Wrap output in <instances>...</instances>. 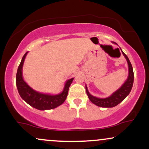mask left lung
Segmentation results:
<instances>
[{
	"label": "left lung",
	"instance_id": "obj_1",
	"mask_svg": "<svg viewBox=\"0 0 149 149\" xmlns=\"http://www.w3.org/2000/svg\"><path fill=\"white\" fill-rule=\"evenodd\" d=\"M113 43L118 45L117 43L113 42ZM121 52L126 59L128 65V76L127 80L125 81V83L122 85L119 89H118L116 91L111 94L109 97H105V98H99V97H95L92 95L88 91V89L87 85H85L87 95L89 97V100L91 101L92 103L100 107L103 108H112L117 106L121 102H123L125 99L128 96V95L130 92L132 88L133 82H134V72H133L132 66L130 61L128 59L127 56L123 52L120 48Z\"/></svg>",
	"mask_w": 149,
	"mask_h": 149
}]
</instances>
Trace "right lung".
<instances>
[{
  "instance_id": "add662e5",
  "label": "right lung",
  "mask_w": 149,
  "mask_h": 149,
  "mask_svg": "<svg viewBox=\"0 0 149 149\" xmlns=\"http://www.w3.org/2000/svg\"><path fill=\"white\" fill-rule=\"evenodd\" d=\"M27 54H28V52H26L22 57L16 76L17 88L20 97L27 104L38 110H49V109H55L61 105L66 100L69 87L73 82V78L67 80L65 82L63 90L60 93L57 94V95L42 93V92L33 90L24 80L23 74H22L24 62Z\"/></svg>"
}]
</instances>
